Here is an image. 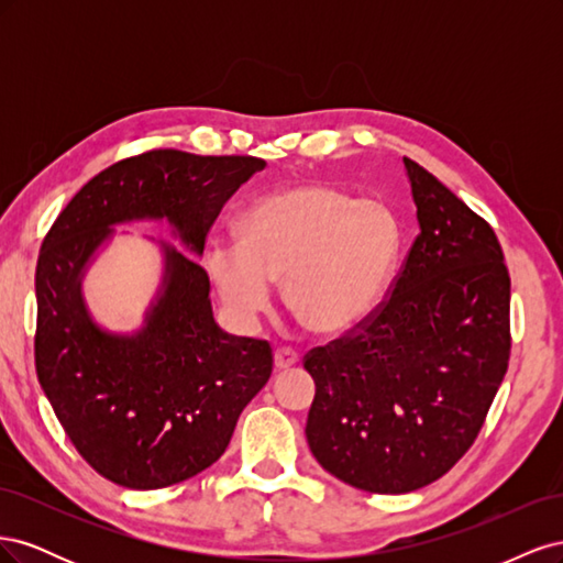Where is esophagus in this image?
<instances>
[{
    "mask_svg": "<svg viewBox=\"0 0 563 563\" xmlns=\"http://www.w3.org/2000/svg\"><path fill=\"white\" fill-rule=\"evenodd\" d=\"M298 362H300V356L294 350H277L275 352V371H288V368L298 366Z\"/></svg>",
    "mask_w": 563,
    "mask_h": 563,
    "instance_id": "1",
    "label": "esophagus"
}]
</instances>
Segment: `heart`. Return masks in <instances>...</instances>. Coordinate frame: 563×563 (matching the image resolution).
<instances>
[{
	"instance_id": "b5f03b06",
	"label": "heart",
	"mask_w": 563,
	"mask_h": 563,
	"mask_svg": "<svg viewBox=\"0 0 563 563\" xmlns=\"http://www.w3.org/2000/svg\"><path fill=\"white\" fill-rule=\"evenodd\" d=\"M399 246V220L383 201L305 183L253 199L240 242L211 240L203 263L234 317H258L272 284H282L286 310L305 331L338 338L378 310Z\"/></svg>"
}]
</instances>
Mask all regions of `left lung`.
Listing matches in <instances>:
<instances>
[{
    "label": "left lung",
    "mask_w": 563,
    "mask_h": 563,
    "mask_svg": "<svg viewBox=\"0 0 563 563\" xmlns=\"http://www.w3.org/2000/svg\"><path fill=\"white\" fill-rule=\"evenodd\" d=\"M420 234L378 314L312 350L308 444L354 488L408 493L479 434L509 360V272L496 232L404 157Z\"/></svg>",
    "instance_id": "8db88e82"
}]
</instances>
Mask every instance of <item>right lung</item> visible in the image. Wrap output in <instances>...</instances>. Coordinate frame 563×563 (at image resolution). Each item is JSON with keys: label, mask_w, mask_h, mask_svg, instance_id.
Here are the masks:
<instances>
[{"label": "right lung", "mask_w": 563, "mask_h": 563, "mask_svg": "<svg viewBox=\"0 0 563 563\" xmlns=\"http://www.w3.org/2000/svg\"><path fill=\"white\" fill-rule=\"evenodd\" d=\"M267 164L155 150L93 176L48 230L37 261V378L81 457L106 479L152 490L180 484L225 453L246 404L265 387V340L230 335L195 260L213 220ZM164 222L191 254L152 241L158 291L133 332L88 310L82 279L117 227Z\"/></svg>", "instance_id": "obj_1"}]
</instances>
